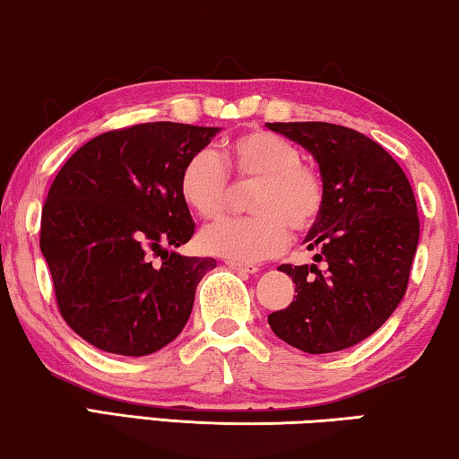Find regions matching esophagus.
I'll return each mask as SVG.
<instances>
[{"label":"esophagus","instance_id":"obj_1","mask_svg":"<svg viewBox=\"0 0 459 459\" xmlns=\"http://www.w3.org/2000/svg\"><path fill=\"white\" fill-rule=\"evenodd\" d=\"M225 264H228L231 270H238V273H242V274H256L258 270H260L256 264H244V262H231V260H228V262H225Z\"/></svg>","mask_w":459,"mask_h":459}]
</instances>
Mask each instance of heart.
<instances>
[{"mask_svg": "<svg viewBox=\"0 0 459 459\" xmlns=\"http://www.w3.org/2000/svg\"><path fill=\"white\" fill-rule=\"evenodd\" d=\"M221 160L244 185H254L247 197L252 217H230L201 230L203 252L231 262L273 258L289 242V228L305 231L323 209V180L313 167L300 162V150L279 134L254 130L228 142ZM178 193L193 213L205 220L225 207L230 183L212 150H199L185 162Z\"/></svg>", "mask_w": 459, "mask_h": 459, "instance_id": "b5f03b06", "label": "heart"}]
</instances>
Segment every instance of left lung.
<instances>
[{"label": "left lung", "mask_w": 459, "mask_h": 459, "mask_svg": "<svg viewBox=\"0 0 459 459\" xmlns=\"http://www.w3.org/2000/svg\"><path fill=\"white\" fill-rule=\"evenodd\" d=\"M319 164L323 209L305 238L313 260L279 266L297 299L268 315L270 329L307 354H332L382 327L404 297L419 244L417 203L393 156L351 127L266 124Z\"/></svg>", "instance_id": "obj_1"}]
</instances>
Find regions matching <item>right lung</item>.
Listing matches in <instances>:
<instances>
[{
    "label": "right lung",
    "mask_w": 459,
    "mask_h": 459,
    "mask_svg": "<svg viewBox=\"0 0 459 459\" xmlns=\"http://www.w3.org/2000/svg\"><path fill=\"white\" fill-rule=\"evenodd\" d=\"M220 130L154 122L105 132L60 169L42 209L40 250L60 315L95 348L148 356L189 321L195 290L215 260L167 246L193 236L178 177ZM152 253L163 254L160 267L149 262Z\"/></svg>",
    "instance_id": "add662e5"
}]
</instances>
